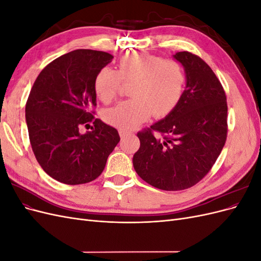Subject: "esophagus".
<instances>
[{
	"mask_svg": "<svg viewBox=\"0 0 261 261\" xmlns=\"http://www.w3.org/2000/svg\"><path fill=\"white\" fill-rule=\"evenodd\" d=\"M118 133H120V136H121L122 139H124L126 137H129V136L133 135V133L127 132V130H125V129H120V132H118Z\"/></svg>",
	"mask_w": 261,
	"mask_h": 261,
	"instance_id": "1",
	"label": "esophagus"
}]
</instances>
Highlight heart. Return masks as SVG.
<instances>
[{"mask_svg": "<svg viewBox=\"0 0 261 261\" xmlns=\"http://www.w3.org/2000/svg\"><path fill=\"white\" fill-rule=\"evenodd\" d=\"M117 70L102 67L96 74L93 89L105 103H110L120 91L122 81L133 82L129 100L103 112L105 121L129 130L154 114L164 116L176 107L184 91L186 77L175 61L146 53H128L117 60Z\"/></svg>", "mask_w": 261, "mask_h": 261, "instance_id": "b5f03b06", "label": "heart"}]
</instances>
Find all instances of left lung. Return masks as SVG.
<instances>
[{"label": "left lung", "mask_w": 261, "mask_h": 261, "mask_svg": "<svg viewBox=\"0 0 261 261\" xmlns=\"http://www.w3.org/2000/svg\"><path fill=\"white\" fill-rule=\"evenodd\" d=\"M173 59L184 67L185 90L167 116L137 134L140 147L133 156L137 174L163 191H181L206 176L227 134L225 92L213 70L187 51ZM153 131L164 138L155 139Z\"/></svg>", "instance_id": "8db88e82"}]
</instances>
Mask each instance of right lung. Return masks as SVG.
<instances>
[{"instance_id": "obj_1", "label": "right lung", "mask_w": 261, "mask_h": 261, "mask_svg": "<svg viewBox=\"0 0 261 261\" xmlns=\"http://www.w3.org/2000/svg\"><path fill=\"white\" fill-rule=\"evenodd\" d=\"M112 60L102 51H72L46 65L31 88L25 110L30 144L44 172L61 183L96 179L120 141L114 127L89 112L96 107L94 77ZM90 121L93 130L82 133Z\"/></svg>"}]
</instances>
